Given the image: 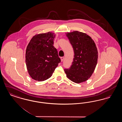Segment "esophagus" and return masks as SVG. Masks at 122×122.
<instances>
[{
	"instance_id": "34e87169",
	"label": "esophagus",
	"mask_w": 122,
	"mask_h": 122,
	"mask_svg": "<svg viewBox=\"0 0 122 122\" xmlns=\"http://www.w3.org/2000/svg\"><path fill=\"white\" fill-rule=\"evenodd\" d=\"M64 57H61V62H62V61H63L64 60Z\"/></svg>"
}]
</instances>
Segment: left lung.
Wrapping results in <instances>:
<instances>
[{
	"label": "left lung",
	"instance_id": "obj_1",
	"mask_svg": "<svg viewBox=\"0 0 122 122\" xmlns=\"http://www.w3.org/2000/svg\"><path fill=\"white\" fill-rule=\"evenodd\" d=\"M74 51L72 65L65 69L66 76L76 83L86 81L92 76L98 59V51L93 39L86 33L74 31L66 33Z\"/></svg>",
	"mask_w": 122,
	"mask_h": 122
}]
</instances>
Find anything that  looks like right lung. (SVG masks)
<instances>
[{
	"instance_id": "add662e5",
	"label": "right lung",
	"mask_w": 122,
	"mask_h": 122,
	"mask_svg": "<svg viewBox=\"0 0 122 122\" xmlns=\"http://www.w3.org/2000/svg\"><path fill=\"white\" fill-rule=\"evenodd\" d=\"M55 34L51 32L32 37L25 52V63L29 75L35 81H44L51 77L61 62L53 46Z\"/></svg>"
}]
</instances>
